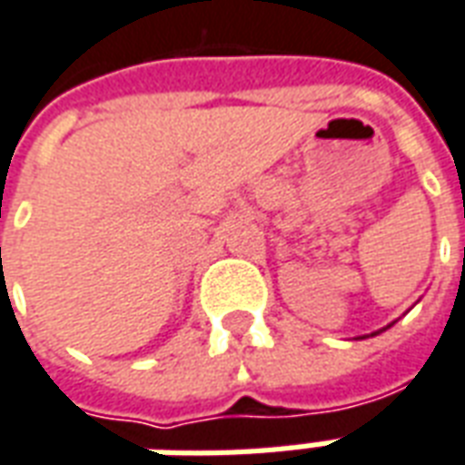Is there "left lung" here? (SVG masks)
I'll list each match as a JSON object with an SVG mask.
<instances>
[{"label":"left lung","mask_w":465,"mask_h":465,"mask_svg":"<svg viewBox=\"0 0 465 465\" xmlns=\"http://www.w3.org/2000/svg\"><path fill=\"white\" fill-rule=\"evenodd\" d=\"M387 328H390V325H387ZM372 335H380V332H372Z\"/></svg>","instance_id":"8db88e82"}]
</instances>
